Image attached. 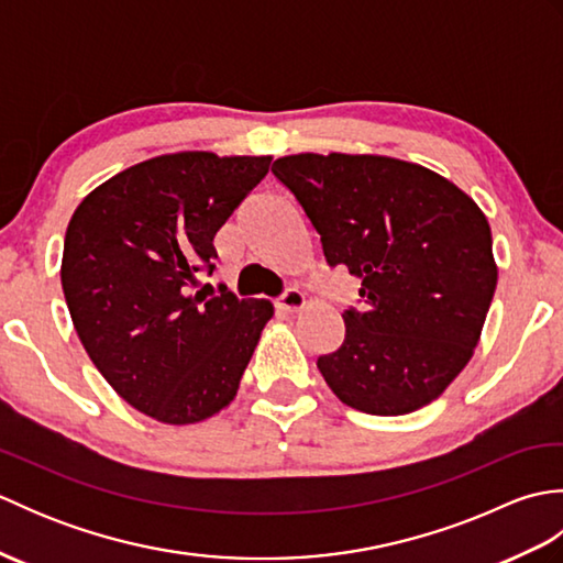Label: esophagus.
<instances>
[{
  "mask_svg": "<svg viewBox=\"0 0 563 563\" xmlns=\"http://www.w3.org/2000/svg\"><path fill=\"white\" fill-rule=\"evenodd\" d=\"M275 307L283 309V312H297V309L305 307V295L297 288H288L275 300Z\"/></svg>",
  "mask_w": 563,
  "mask_h": 563,
  "instance_id": "obj_1",
  "label": "esophagus"
}]
</instances>
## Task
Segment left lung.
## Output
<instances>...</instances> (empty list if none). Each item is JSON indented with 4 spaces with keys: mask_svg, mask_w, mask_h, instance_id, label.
Instances as JSON below:
<instances>
[{
    "mask_svg": "<svg viewBox=\"0 0 563 563\" xmlns=\"http://www.w3.org/2000/svg\"><path fill=\"white\" fill-rule=\"evenodd\" d=\"M273 174L331 268L361 278L319 373L351 409L401 416L438 399L479 343L498 271L492 227L448 178L377 154H290Z\"/></svg>",
    "mask_w": 563,
    "mask_h": 563,
    "instance_id": "obj_1",
    "label": "left lung"
}]
</instances>
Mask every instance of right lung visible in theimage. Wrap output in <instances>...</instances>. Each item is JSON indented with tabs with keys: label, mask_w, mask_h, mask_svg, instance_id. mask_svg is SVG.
Masks as SVG:
<instances>
[{
	"label": "right lung",
	"mask_w": 563,
	"mask_h": 563,
	"mask_svg": "<svg viewBox=\"0 0 563 563\" xmlns=\"http://www.w3.org/2000/svg\"><path fill=\"white\" fill-rule=\"evenodd\" d=\"M268 166L162 154L109 178L71 214L59 275L77 336L106 382L162 423L224 409L273 317L268 300H236L222 285L194 292L196 275L214 271V234Z\"/></svg>",
	"instance_id": "add662e5"
}]
</instances>
